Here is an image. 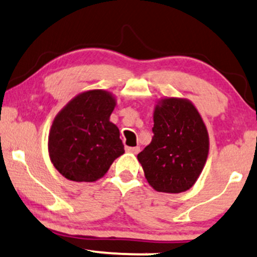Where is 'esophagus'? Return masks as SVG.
Wrapping results in <instances>:
<instances>
[{
    "label": "esophagus",
    "mask_w": 257,
    "mask_h": 257,
    "mask_svg": "<svg viewBox=\"0 0 257 257\" xmlns=\"http://www.w3.org/2000/svg\"><path fill=\"white\" fill-rule=\"evenodd\" d=\"M125 151L128 153H132V154H138L140 152V147H126Z\"/></svg>",
    "instance_id": "1"
}]
</instances>
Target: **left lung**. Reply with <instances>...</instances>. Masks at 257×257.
I'll use <instances>...</instances> for the list:
<instances>
[{
  "mask_svg": "<svg viewBox=\"0 0 257 257\" xmlns=\"http://www.w3.org/2000/svg\"><path fill=\"white\" fill-rule=\"evenodd\" d=\"M152 142L138 154L148 184L158 192L190 190L205 166L209 133L191 100L166 97L157 102L153 113Z\"/></svg>",
  "mask_w": 257,
  "mask_h": 257,
  "instance_id": "1",
  "label": "left lung"
}]
</instances>
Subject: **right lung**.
I'll return each mask as SVG.
<instances>
[{"label":"right lung","instance_id":"add662e5","mask_svg":"<svg viewBox=\"0 0 257 257\" xmlns=\"http://www.w3.org/2000/svg\"><path fill=\"white\" fill-rule=\"evenodd\" d=\"M116 97L95 89L78 93L57 113L48 134V154L66 179H100L124 153L118 128L110 122Z\"/></svg>","mask_w":257,"mask_h":257}]
</instances>
